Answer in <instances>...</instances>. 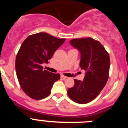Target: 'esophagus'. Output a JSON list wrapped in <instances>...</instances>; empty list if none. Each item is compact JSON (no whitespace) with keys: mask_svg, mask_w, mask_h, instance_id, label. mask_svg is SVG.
I'll return each instance as SVG.
<instances>
[{"mask_svg":"<svg viewBox=\"0 0 128 128\" xmlns=\"http://www.w3.org/2000/svg\"><path fill=\"white\" fill-rule=\"evenodd\" d=\"M66 78H67V77L65 76L64 75H61V79H62V80H66Z\"/></svg>","mask_w":128,"mask_h":128,"instance_id":"esophagus-1","label":"esophagus"}]
</instances>
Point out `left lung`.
<instances>
[{
	"instance_id": "8db88e82",
	"label": "left lung",
	"mask_w": 128,
	"mask_h": 128,
	"mask_svg": "<svg viewBox=\"0 0 128 128\" xmlns=\"http://www.w3.org/2000/svg\"><path fill=\"white\" fill-rule=\"evenodd\" d=\"M70 44L81 52L80 67L86 74L83 81L74 80L75 83L68 89V96L77 103H88L97 98L107 82L109 54L99 41L92 38H76L70 40Z\"/></svg>"
}]
</instances>
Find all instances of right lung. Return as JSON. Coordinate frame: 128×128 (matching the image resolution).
<instances>
[{
    "mask_svg": "<svg viewBox=\"0 0 128 128\" xmlns=\"http://www.w3.org/2000/svg\"><path fill=\"white\" fill-rule=\"evenodd\" d=\"M65 38H57L46 32L31 34L23 42L16 56V76L21 88L29 97L40 100L50 94L53 84L60 74L43 69Z\"/></svg>",
    "mask_w": 128,
    "mask_h": 128,
    "instance_id": "add662e5",
    "label": "right lung"
}]
</instances>
